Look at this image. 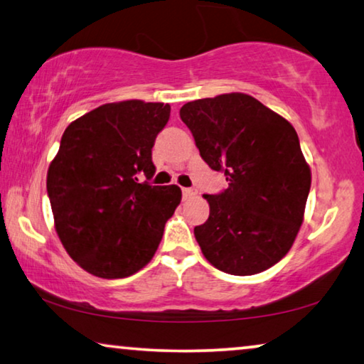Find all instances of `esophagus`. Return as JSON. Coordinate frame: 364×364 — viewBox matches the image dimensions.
Listing matches in <instances>:
<instances>
[{"mask_svg": "<svg viewBox=\"0 0 364 364\" xmlns=\"http://www.w3.org/2000/svg\"><path fill=\"white\" fill-rule=\"evenodd\" d=\"M197 194V191L194 188H184L183 189V199L188 200V199H193V197Z\"/></svg>", "mask_w": 364, "mask_h": 364, "instance_id": "esophagus-1", "label": "esophagus"}]
</instances>
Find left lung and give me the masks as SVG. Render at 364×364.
I'll return each mask as SVG.
<instances>
[{"mask_svg":"<svg viewBox=\"0 0 364 364\" xmlns=\"http://www.w3.org/2000/svg\"><path fill=\"white\" fill-rule=\"evenodd\" d=\"M200 157L228 188L204 194L210 215L194 228L215 268L257 274L291 250L304 221L311 171L284 117L244 93L191 101L180 109Z\"/></svg>","mask_w":364,"mask_h":364,"instance_id":"1","label":"left lung"}]
</instances>
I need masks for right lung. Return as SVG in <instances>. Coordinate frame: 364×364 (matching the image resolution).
<instances>
[{
	"label": "right lung",
	"instance_id": "1",
	"mask_svg": "<svg viewBox=\"0 0 364 364\" xmlns=\"http://www.w3.org/2000/svg\"><path fill=\"white\" fill-rule=\"evenodd\" d=\"M170 119L164 102H109L72 122L48 168L54 226L67 254L104 279L128 278L156 254L181 202L156 173L152 146Z\"/></svg>",
	"mask_w": 364,
	"mask_h": 364
}]
</instances>
